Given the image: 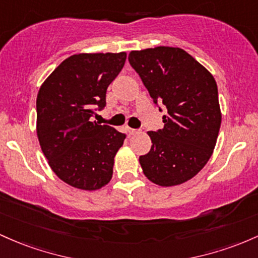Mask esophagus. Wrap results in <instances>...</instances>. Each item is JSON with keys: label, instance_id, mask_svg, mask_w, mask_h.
Returning a JSON list of instances; mask_svg holds the SVG:
<instances>
[{"label": "esophagus", "instance_id": "obj_1", "mask_svg": "<svg viewBox=\"0 0 258 258\" xmlns=\"http://www.w3.org/2000/svg\"><path fill=\"white\" fill-rule=\"evenodd\" d=\"M128 132H129V134H130V135H135V134H137V133H139V130H138V129H132V128H128Z\"/></svg>", "mask_w": 258, "mask_h": 258}]
</instances>
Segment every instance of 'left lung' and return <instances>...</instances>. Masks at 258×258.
<instances>
[{
    "instance_id": "1",
    "label": "left lung",
    "mask_w": 258,
    "mask_h": 258,
    "mask_svg": "<svg viewBox=\"0 0 258 258\" xmlns=\"http://www.w3.org/2000/svg\"><path fill=\"white\" fill-rule=\"evenodd\" d=\"M128 59L153 103L167 108L163 128L147 133L151 150L139 157L144 174L161 186L185 183L205 167L216 146L222 115L215 78L178 47L132 51Z\"/></svg>"
}]
</instances>
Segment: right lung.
I'll return each instance as SVG.
<instances>
[{
	"mask_svg": "<svg viewBox=\"0 0 258 258\" xmlns=\"http://www.w3.org/2000/svg\"><path fill=\"white\" fill-rule=\"evenodd\" d=\"M126 59L120 53L71 56L43 82L36 98L40 146L59 179L83 190L111 180L114 156L126 135L94 120L105 108L107 88Z\"/></svg>",
	"mask_w": 258,
	"mask_h": 258,
	"instance_id": "add662e5",
	"label": "right lung"
}]
</instances>
